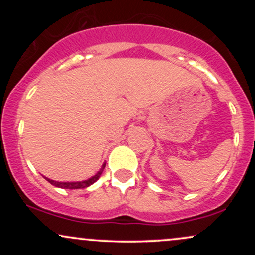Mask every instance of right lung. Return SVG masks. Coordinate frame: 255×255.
Returning <instances> with one entry per match:
<instances>
[{
    "label": "right lung",
    "instance_id": "right-lung-1",
    "mask_svg": "<svg viewBox=\"0 0 255 255\" xmlns=\"http://www.w3.org/2000/svg\"><path fill=\"white\" fill-rule=\"evenodd\" d=\"M104 168H105V163L103 165H102V168L99 169V171L95 175V176L87 178V180H85V181H78V182H58V181L50 180V178H48V177H45V180L48 181V182H50L52 186L58 187V188H64V189L86 188V187H89V186H91V184H93L96 182V181L98 180L99 177H101V175H102V172H103Z\"/></svg>",
    "mask_w": 255,
    "mask_h": 255
}]
</instances>
